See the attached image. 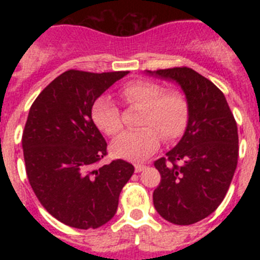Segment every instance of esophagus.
I'll return each mask as SVG.
<instances>
[{"label": "esophagus", "mask_w": 260, "mask_h": 260, "mask_svg": "<svg viewBox=\"0 0 260 260\" xmlns=\"http://www.w3.org/2000/svg\"><path fill=\"white\" fill-rule=\"evenodd\" d=\"M134 167H135V172H137V173H139V172H142L146 169V165H142V164H135Z\"/></svg>", "instance_id": "34e87169"}]
</instances>
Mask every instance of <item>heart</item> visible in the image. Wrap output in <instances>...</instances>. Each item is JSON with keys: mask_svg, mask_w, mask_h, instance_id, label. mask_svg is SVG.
Wrapping results in <instances>:
<instances>
[{"mask_svg": "<svg viewBox=\"0 0 260 260\" xmlns=\"http://www.w3.org/2000/svg\"><path fill=\"white\" fill-rule=\"evenodd\" d=\"M121 95L128 105L143 109L141 126L137 132L119 135L112 143L116 157L142 161L157 150L160 135L165 141H174L183 134L189 107L185 96L177 91H167L161 84L150 80H134L125 84ZM92 119L103 133L114 137L122 130V121L117 105L108 96H102L92 107Z\"/></svg>", "mask_w": 260, "mask_h": 260, "instance_id": "b5f03b06", "label": "heart"}]
</instances>
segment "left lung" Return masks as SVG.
Instances as JSON below:
<instances>
[{
    "instance_id": "obj_1",
    "label": "left lung",
    "mask_w": 260,
    "mask_h": 260,
    "mask_svg": "<svg viewBox=\"0 0 260 260\" xmlns=\"http://www.w3.org/2000/svg\"><path fill=\"white\" fill-rule=\"evenodd\" d=\"M146 71L176 82L189 107L181 141L155 161L161 181L153 206L172 224H194L219 207L231 186L238 160L237 123L224 93L192 69Z\"/></svg>"
}]
</instances>
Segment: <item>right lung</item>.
Segmentation results:
<instances>
[{"mask_svg":"<svg viewBox=\"0 0 260 260\" xmlns=\"http://www.w3.org/2000/svg\"><path fill=\"white\" fill-rule=\"evenodd\" d=\"M127 74L68 70L41 91L29 109L22 137L29 185L43 207L71 228L107 224L134 173V167L121 158L98 167L107 155V142L92 119L96 99Z\"/></svg>","mask_w":260,"mask_h":260,"instance_id":"1","label":"right lung"}]
</instances>
